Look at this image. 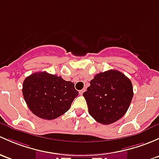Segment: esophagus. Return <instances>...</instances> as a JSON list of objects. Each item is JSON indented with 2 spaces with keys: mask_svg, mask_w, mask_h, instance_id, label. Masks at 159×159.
I'll return each mask as SVG.
<instances>
[{
  "mask_svg": "<svg viewBox=\"0 0 159 159\" xmlns=\"http://www.w3.org/2000/svg\"><path fill=\"white\" fill-rule=\"evenodd\" d=\"M84 91H85V89L84 88V89H82V90H81V91H79V93H80V94H81V95H82L83 93H84Z\"/></svg>",
  "mask_w": 159,
  "mask_h": 159,
  "instance_id": "34e87169",
  "label": "esophagus"
}]
</instances>
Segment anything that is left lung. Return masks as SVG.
Masks as SVG:
<instances>
[{
	"mask_svg": "<svg viewBox=\"0 0 159 159\" xmlns=\"http://www.w3.org/2000/svg\"><path fill=\"white\" fill-rule=\"evenodd\" d=\"M83 93L89 114L98 123L111 124L123 117L133 97L131 81L117 70L97 74Z\"/></svg>",
	"mask_w": 159,
	"mask_h": 159,
	"instance_id": "obj_1",
	"label": "left lung"
}]
</instances>
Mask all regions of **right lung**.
Masks as SVG:
<instances>
[{"mask_svg": "<svg viewBox=\"0 0 159 159\" xmlns=\"http://www.w3.org/2000/svg\"><path fill=\"white\" fill-rule=\"evenodd\" d=\"M22 91L32 113L44 120H54L64 114L78 95L74 83L46 71L26 77Z\"/></svg>", "mask_w": 159, "mask_h": 159, "instance_id": "right-lung-1", "label": "right lung"}]
</instances>
